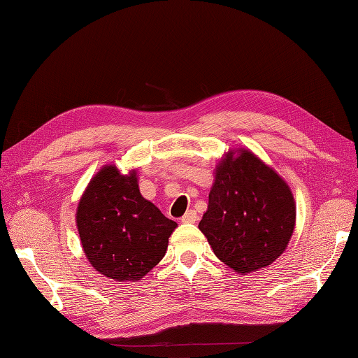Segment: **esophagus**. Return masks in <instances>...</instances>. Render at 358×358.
<instances>
[{
    "label": "esophagus",
    "mask_w": 358,
    "mask_h": 358,
    "mask_svg": "<svg viewBox=\"0 0 358 358\" xmlns=\"http://www.w3.org/2000/svg\"><path fill=\"white\" fill-rule=\"evenodd\" d=\"M196 218H199L196 212L191 209V210H187L183 217H181V222H183V223H195Z\"/></svg>",
    "instance_id": "esophagus-1"
}]
</instances>
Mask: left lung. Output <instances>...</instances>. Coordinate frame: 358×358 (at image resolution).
Here are the masks:
<instances>
[{"label":"left lung","mask_w":358,"mask_h":358,"mask_svg":"<svg viewBox=\"0 0 358 358\" xmlns=\"http://www.w3.org/2000/svg\"><path fill=\"white\" fill-rule=\"evenodd\" d=\"M199 227L220 260L246 275L285 252L295 227L292 192L252 152L231 150L217 164Z\"/></svg>","instance_id":"obj_1"}]
</instances>
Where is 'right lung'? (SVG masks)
<instances>
[{"mask_svg": "<svg viewBox=\"0 0 358 358\" xmlns=\"http://www.w3.org/2000/svg\"><path fill=\"white\" fill-rule=\"evenodd\" d=\"M77 227L92 268L118 281H136L162 262L177 223L143 199L136 171L104 166L78 203Z\"/></svg>", "mask_w": 358, "mask_h": 358, "instance_id": "add662e5", "label": "right lung"}]
</instances>
